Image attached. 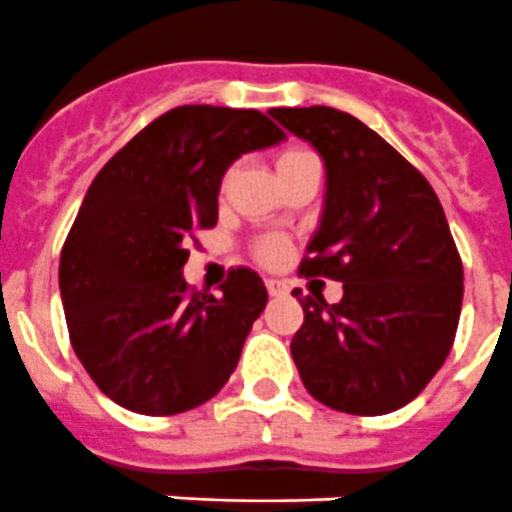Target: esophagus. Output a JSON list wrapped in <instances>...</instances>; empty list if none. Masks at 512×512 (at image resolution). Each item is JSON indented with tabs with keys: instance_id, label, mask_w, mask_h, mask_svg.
<instances>
[{
	"instance_id": "1",
	"label": "esophagus",
	"mask_w": 512,
	"mask_h": 512,
	"mask_svg": "<svg viewBox=\"0 0 512 512\" xmlns=\"http://www.w3.org/2000/svg\"><path fill=\"white\" fill-rule=\"evenodd\" d=\"M265 286H268V294L270 296H283V294H289V286L283 281H278V278H268L265 281Z\"/></svg>"
}]
</instances>
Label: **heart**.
I'll return each mask as SVG.
<instances>
[{"label": "heart", "mask_w": 512, "mask_h": 512, "mask_svg": "<svg viewBox=\"0 0 512 512\" xmlns=\"http://www.w3.org/2000/svg\"><path fill=\"white\" fill-rule=\"evenodd\" d=\"M309 156V153H304V150H283L281 156H278V169H286V166H291L294 161H299V158ZM283 255V244L281 242H268L263 244V257L265 260H278V257Z\"/></svg>", "instance_id": "heart-1"}]
</instances>
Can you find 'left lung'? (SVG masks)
Listing matches in <instances>:
<instances>
[{
    "mask_svg": "<svg viewBox=\"0 0 512 512\" xmlns=\"http://www.w3.org/2000/svg\"><path fill=\"white\" fill-rule=\"evenodd\" d=\"M270 114L325 166L320 223L299 270L343 283L338 304L296 294L304 325L291 356L330 409L390 414L435 377L461 317L463 265L445 210L427 179L351 114Z\"/></svg>",
    "mask_w": 512,
    "mask_h": 512,
    "instance_id": "1",
    "label": "left lung"
}]
</instances>
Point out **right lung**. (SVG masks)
<instances>
[{"label": "right lung", "mask_w": 512, "mask_h": 512, "mask_svg": "<svg viewBox=\"0 0 512 512\" xmlns=\"http://www.w3.org/2000/svg\"><path fill=\"white\" fill-rule=\"evenodd\" d=\"M283 140L260 111L179 106L98 171L64 242L59 291L72 349L114 403L171 416L226 385L268 289L249 268L231 270L221 296L187 289L184 247L216 226L231 163Z\"/></svg>", "instance_id": "obj_1"}]
</instances>
